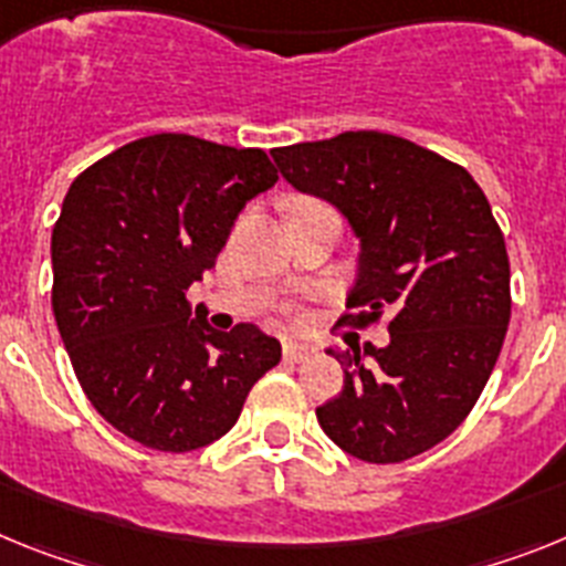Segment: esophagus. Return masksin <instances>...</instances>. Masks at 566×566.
Returning a JSON list of instances; mask_svg holds the SVG:
<instances>
[{"mask_svg":"<svg viewBox=\"0 0 566 566\" xmlns=\"http://www.w3.org/2000/svg\"><path fill=\"white\" fill-rule=\"evenodd\" d=\"M316 353L313 344H298V342H284V358L287 361H307Z\"/></svg>","mask_w":566,"mask_h":566,"instance_id":"obj_1","label":"esophagus"}]
</instances>
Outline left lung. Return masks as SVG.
Segmentation results:
<instances>
[{
  "mask_svg": "<svg viewBox=\"0 0 566 566\" xmlns=\"http://www.w3.org/2000/svg\"><path fill=\"white\" fill-rule=\"evenodd\" d=\"M270 156L361 235V276L338 322L390 333L365 356L333 353L344 387L316 407L318 424L367 464L427 453L470 416L507 336L510 259L488 196L455 161L378 130Z\"/></svg>",
  "mask_w": 566,
  "mask_h": 566,
  "instance_id": "obj_1",
  "label": "left lung"
}]
</instances>
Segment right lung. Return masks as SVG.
Segmentation results:
<instances>
[{
  "label": "right lung",
  "mask_w": 566,
  "mask_h": 566,
  "mask_svg": "<svg viewBox=\"0 0 566 566\" xmlns=\"http://www.w3.org/2000/svg\"><path fill=\"white\" fill-rule=\"evenodd\" d=\"M279 179L259 147L156 134L93 161L53 224L51 304L73 373L102 419L159 453L235 424L282 344L253 324L210 331L188 287Z\"/></svg>",
  "instance_id": "1"
}]
</instances>
